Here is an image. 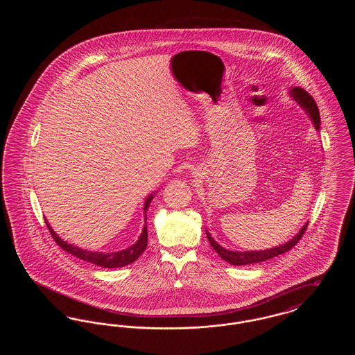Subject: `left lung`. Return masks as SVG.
<instances>
[{"mask_svg": "<svg viewBox=\"0 0 355 355\" xmlns=\"http://www.w3.org/2000/svg\"><path fill=\"white\" fill-rule=\"evenodd\" d=\"M288 96L304 109V112L307 113V116L311 119L315 130L320 132L321 117H320V110H318V106L314 101V98L302 87H298V86L290 87ZM307 225H309V222H306L304 226L300 229V232L285 243H282L279 246H275V248H270V249H265V250L234 252V250H229V249L222 248L218 242H216V239L211 238L207 230H206V236H207L210 245L213 246V249L217 252V254L220 255L223 261H226L227 263L234 265V266H243V265H252V263L263 262L266 259H270L272 257H278L279 254L286 253L290 249H293L298 243V241L302 238Z\"/></svg>", "mask_w": 355, "mask_h": 355, "instance_id": "left-lung-1", "label": "left lung"}]
</instances>
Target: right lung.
Masks as SVG:
<instances>
[{
	"instance_id": "1",
	"label": "right lung",
	"mask_w": 355,
	"mask_h": 355,
	"mask_svg": "<svg viewBox=\"0 0 355 355\" xmlns=\"http://www.w3.org/2000/svg\"><path fill=\"white\" fill-rule=\"evenodd\" d=\"M157 191H153L152 194L146 198V201L144 203V213H145V225H144V229H142V233L138 238V241L133 243L132 246H129L128 249H123L121 252H113V253H102V252H89V250H84L81 248H77L71 243H68L67 241L61 239V236H57L55 232L53 230L49 225L48 220L46 225H48V229L51 232V236L54 238V241L57 242V245L60 248H62L65 252L86 261V262H90L93 265H97V266H101V268H106V269H114V268H122V266H126L129 263H133L135 259L141 255V254L145 252L146 246H148V229H146V211L150 206L153 198H154V194Z\"/></svg>"
}]
</instances>
